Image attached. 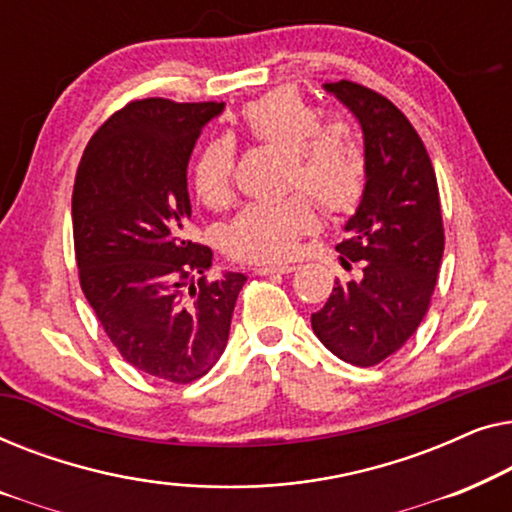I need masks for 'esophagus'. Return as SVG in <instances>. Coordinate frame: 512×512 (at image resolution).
<instances>
[{
	"mask_svg": "<svg viewBox=\"0 0 512 512\" xmlns=\"http://www.w3.org/2000/svg\"><path fill=\"white\" fill-rule=\"evenodd\" d=\"M293 270H296L293 265H258L254 272L256 275H289Z\"/></svg>",
	"mask_w": 512,
	"mask_h": 512,
	"instance_id": "obj_1",
	"label": "esophagus"
}]
</instances>
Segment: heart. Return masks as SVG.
Wrapping results in <instances>:
<instances>
[{
    "label": "heart",
    "instance_id": "obj_1",
    "mask_svg": "<svg viewBox=\"0 0 512 512\" xmlns=\"http://www.w3.org/2000/svg\"><path fill=\"white\" fill-rule=\"evenodd\" d=\"M240 135L254 146L284 151V188L279 202L244 205L221 230V244L244 263H282L296 254L300 237L319 228L309 195L331 216L359 207L366 193V151L342 118L317 121V109L298 90L279 88L247 102L240 111ZM235 139L219 135L200 146L188 167L193 193L207 207H226L233 198Z\"/></svg>",
    "mask_w": 512,
    "mask_h": 512
}]
</instances>
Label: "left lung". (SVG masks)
Instances as JSON below:
<instances>
[{
	"label": "left lung",
	"mask_w": 512,
	"mask_h": 512,
	"mask_svg": "<svg viewBox=\"0 0 512 512\" xmlns=\"http://www.w3.org/2000/svg\"><path fill=\"white\" fill-rule=\"evenodd\" d=\"M359 118L366 142V193L338 247L352 282H335L312 314L317 338L352 366H377L422 324L445 249L438 181L408 116L373 88L326 83Z\"/></svg>",
	"instance_id": "8db88e82"
}]
</instances>
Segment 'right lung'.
<instances>
[{
  "mask_svg": "<svg viewBox=\"0 0 512 512\" xmlns=\"http://www.w3.org/2000/svg\"><path fill=\"white\" fill-rule=\"evenodd\" d=\"M223 102L132 100L90 137L72 193L83 296L130 366L174 384L207 375L247 277L209 282L212 249L184 237L188 160Z\"/></svg>",
  "mask_w": 512,
  "mask_h": 512,
  "instance_id": "obj_1",
  "label": "right lung"
}]
</instances>
